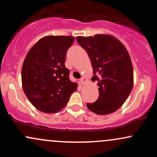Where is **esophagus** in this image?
Wrapping results in <instances>:
<instances>
[{
    "mask_svg": "<svg viewBox=\"0 0 157 157\" xmlns=\"http://www.w3.org/2000/svg\"><path fill=\"white\" fill-rule=\"evenodd\" d=\"M80 83H81V84H82V85H84L85 83H86V81H87V79H86V77H82V78L80 79Z\"/></svg>",
    "mask_w": 157,
    "mask_h": 157,
    "instance_id": "1",
    "label": "esophagus"
}]
</instances>
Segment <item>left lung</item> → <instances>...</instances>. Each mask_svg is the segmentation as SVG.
<instances>
[{
    "mask_svg": "<svg viewBox=\"0 0 157 157\" xmlns=\"http://www.w3.org/2000/svg\"><path fill=\"white\" fill-rule=\"evenodd\" d=\"M91 60L94 77L97 81L99 97L87 103L90 111L100 115L116 111L127 100L134 85V71L128 52L123 44L110 35L77 37Z\"/></svg>",
    "mask_w": 157,
    "mask_h": 157,
    "instance_id": "8db88e82",
    "label": "left lung"
}]
</instances>
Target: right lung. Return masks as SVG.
<instances>
[{
	"mask_svg": "<svg viewBox=\"0 0 157 157\" xmlns=\"http://www.w3.org/2000/svg\"><path fill=\"white\" fill-rule=\"evenodd\" d=\"M75 40L71 36L42 37L23 61L21 80L30 102L42 112L57 113L63 109L77 84L69 79L65 67L66 52Z\"/></svg>",
	"mask_w": 157,
	"mask_h": 157,
	"instance_id": "1",
	"label": "right lung"
}]
</instances>
